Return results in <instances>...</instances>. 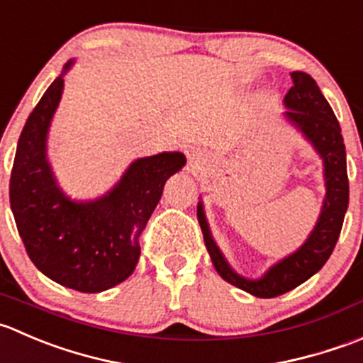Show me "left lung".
Returning a JSON list of instances; mask_svg holds the SVG:
<instances>
[{"instance_id":"8db88e82","label":"left lung","mask_w":363,"mask_h":363,"mask_svg":"<svg viewBox=\"0 0 363 363\" xmlns=\"http://www.w3.org/2000/svg\"><path fill=\"white\" fill-rule=\"evenodd\" d=\"M291 79L293 86L284 96L286 111L282 113V118L296 132H300V135L323 160V178H325L326 190L319 217L312 231L308 233L307 240L295 252L272 264L261 277H243L228 263L213 240L210 224L204 215L203 199L197 203V220L217 274L225 282L257 298H274L284 295L321 270L339 240L344 215L350 203L346 146L340 134L339 121L311 75L305 72H291Z\"/></svg>"}]
</instances>
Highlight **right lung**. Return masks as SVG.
<instances>
[{
    "mask_svg": "<svg viewBox=\"0 0 363 363\" xmlns=\"http://www.w3.org/2000/svg\"><path fill=\"white\" fill-rule=\"evenodd\" d=\"M70 60L28 118L10 177V206L35 267L65 288L100 293L135 270L146 228L166 182L185 166L182 152L135 159L116 185L95 199H72L48 159V138Z\"/></svg>",
    "mask_w": 363,
    "mask_h": 363,
    "instance_id": "right-lung-1",
    "label": "right lung"
}]
</instances>
